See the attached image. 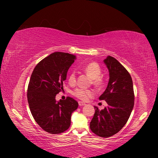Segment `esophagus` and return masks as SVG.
<instances>
[{
    "mask_svg": "<svg viewBox=\"0 0 158 158\" xmlns=\"http://www.w3.org/2000/svg\"><path fill=\"white\" fill-rule=\"evenodd\" d=\"M78 103H79V105L80 106H84V105H85V103H84V102H81V101H79V102H78Z\"/></svg>",
    "mask_w": 158,
    "mask_h": 158,
    "instance_id": "1",
    "label": "esophagus"
}]
</instances>
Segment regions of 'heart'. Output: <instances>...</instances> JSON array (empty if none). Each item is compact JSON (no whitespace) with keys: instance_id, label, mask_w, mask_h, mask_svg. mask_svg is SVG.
<instances>
[{"instance_id":"obj_1","label":"heart","mask_w":158,"mask_h":158,"mask_svg":"<svg viewBox=\"0 0 158 158\" xmlns=\"http://www.w3.org/2000/svg\"><path fill=\"white\" fill-rule=\"evenodd\" d=\"M81 70L83 73H85L87 75L92 79V84L96 86V88H102L105 84V78L101 75V67L97 62H89L85 66H83L81 68ZM68 81L70 84H75L77 77L75 72L72 71L69 73ZM73 94L77 97V98L83 100V101H86V100H88L89 98H91L94 95V92L92 89L77 88L73 92Z\"/></svg>"}]
</instances>
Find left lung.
I'll return each mask as SVG.
<instances>
[{"label":"left lung","instance_id":"1","mask_svg":"<svg viewBox=\"0 0 158 158\" xmlns=\"http://www.w3.org/2000/svg\"><path fill=\"white\" fill-rule=\"evenodd\" d=\"M104 62L109 69V81L99 99L105 100L107 106L101 110L94 106L89 127L97 136L107 138L125 126L133 109L135 94L132 77L124 66L112 56H107Z\"/></svg>","mask_w":158,"mask_h":158}]
</instances>
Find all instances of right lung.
<instances>
[{
	"label": "right lung",
	"instance_id": "1",
	"mask_svg": "<svg viewBox=\"0 0 158 158\" xmlns=\"http://www.w3.org/2000/svg\"><path fill=\"white\" fill-rule=\"evenodd\" d=\"M75 58L68 53H53L37 64L30 79L27 90L30 110L36 122L49 134L58 135L68 130L72 113L78 107V102L69 96L64 100H56Z\"/></svg>",
	"mask_w": 158,
	"mask_h": 158
}]
</instances>
